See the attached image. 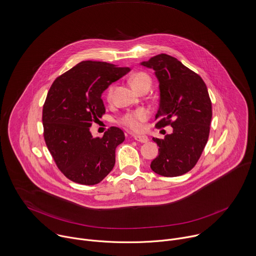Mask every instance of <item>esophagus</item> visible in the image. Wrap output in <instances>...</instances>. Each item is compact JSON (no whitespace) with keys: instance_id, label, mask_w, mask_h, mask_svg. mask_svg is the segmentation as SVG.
<instances>
[{"instance_id":"obj_1","label":"esophagus","mask_w":256,"mask_h":256,"mask_svg":"<svg viewBox=\"0 0 256 256\" xmlns=\"http://www.w3.org/2000/svg\"><path fill=\"white\" fill-rule=\"evenodd\" d=\"M134 138L138 142H148V138L146 136H134Z\"/></svg>"}]
</instances>
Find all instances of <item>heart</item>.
I'll use <instances>...</instances> for the list:
<instances>
[{
    "instance_id": "b5f03b06",
    "label": "heart",
    "mask_w": 256,
    "mask_h": 256,
    "mask_svg": "<svg viewBox=\"0 0 256 256\" xmlns=\"http://www.w3.org/2000/svg\"><path fill=\"white\" fill-rule=\"evenodd\" d=\"M132 86L138 92L144 86L150 88L152 79L148 74L144 72H138L130 77ZM114 86H110L108 90V98L112 100L114 94ZM148 118V112L144 108H138L136 110H132L126 112L120 116L118 122L124 126L126 130L132 132H138L142 128V124Z\"/></svg>"
}]
</instances>
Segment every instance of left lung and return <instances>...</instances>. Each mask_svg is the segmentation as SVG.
Segmentation results:
<instances>
[{
    "mask_svg": "<svg viewBox=\"0 0 256 256\" xmlns=\"http://www.w3.org/2000/svg\"><path fill=\"white\" fill-rule=\"evenodd\" d=\"M140 65L154 69L158 80L156 126L173 128L162 140L152 138L158 154L150 168L164 177L181 176L197 164L209 138L212 104L207 86L197 73L168 54L156 55Z\"/></svg>",
    "mask_w": 256,
    "mask_h": 256,
    "instance_id": "obj_1",
    "label": "left lung"
}]
</instances>
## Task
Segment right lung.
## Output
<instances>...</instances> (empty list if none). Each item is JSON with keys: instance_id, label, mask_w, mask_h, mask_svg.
Masks as SVG:
<instances>
[{"instance_id": "obj_1", "label": "right lung", "mask_w": 256, "mask_h": 256, "mask_svg": "<svg viewBox=\"0 0 256 256\" xmlns=\"http://www.w3.org/2000/svg\"><path fill=\"white\" fill-rule=\"evenodd\" d=\"M128 67L100 61H82L57 77L43 106L44 140L58 168L81 185L102 182L116 164V148L124 132L112 126L94 138L90 126L106 114L102 92Z\"/></svg>"}]
</instances>
